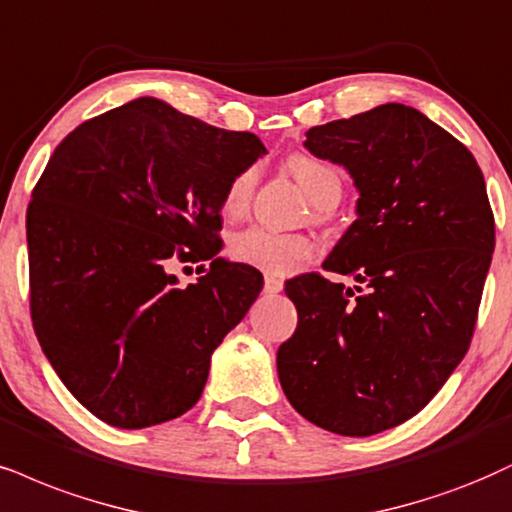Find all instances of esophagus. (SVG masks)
Returning a JSON list of instances; mask_svg holds the SVG:
<instances>
[{"instance_id":"1","label":"esophagus","mask_w":512,"mask_h":512,"mask_svg":"<svg viewBox=\"0 0 512 512\" xmlns=\"http://www.w3.org/2000/svg\"><path fill=\"white\" fill-rule=\"evenodd\" d=\"M282 287H285V282H282L280 277L266 275V287H263V292H266V294H277V292H282Z\"/></svg>"}]
</instances>
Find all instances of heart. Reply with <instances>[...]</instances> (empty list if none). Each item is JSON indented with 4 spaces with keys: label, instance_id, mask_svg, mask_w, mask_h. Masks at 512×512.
<instances>
[{
    "label": "heart",
    "instance_id": "1",
    "mask_svg": "<svg viewBox=\"0 0 512 512\" xmlns=\"http://www.w3.org/2000/svg\"><path fill=\"white\" fill-rule=\"evenodd\" d=\"M287 170L308 194V199L313 201L315 218H325L327 208L337 206V201L342 199L344 178L342 170L334 163L313 154H294L287 159ZM254 185V168H246L235 175V180L225 189L223 204H220L225 218L244 216L251 204ZM230 251L239 263H246V266L266 270L270 275H289L313 256L315 244L311 237L301 235V232H277L254 225L232 237Z\"/></svg>",
    "mask_w": 512,
    "mask_h": 512
}]
</instances>
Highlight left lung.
Instances as JSON below:
<instances>
[{
	"label": "left lung",
	"mask_w": 512,
	"mask_h": 512,
	"mask_svg": "<svg viewBox=\"0 0 512 512\" xmlns=\"http://www.w3.org/2000/svg\"><path fill=\"white\" fill-rule=\"evenodd\" d=\"M304 147L349 170L358 218L323 263L287 282L299 325L277 349L296 413L370 437L420 413L470 349L496 244L475 156L418 109L382 104L315 125Z\"/></svg>",
	"instance_id": "obj_1"
}]
</instances>
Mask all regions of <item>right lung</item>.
I'll use <instances>...</instances> for the list:
<instances>
[{
    "mask_svg": "<svg viewBox=\"0 0 512 512\" xmlns=\"http://www.w3.org/2000/svg\"><path fill=\"white\" fill-rule=\"evenodd\" d=\"M263 154L251 132L154 97L54 149L28 206L30 315L56 375L99 420L142 430L199 401L211 353L263 287L218 239L227 185ZM185 260L212 263L178 288L169 268Z\"/></svg>",
    "mask_w": 512,
    "mask_h": 512,
    "instance_id": "right-lung-1",
    "label": "right lung"
}]
</instances>
